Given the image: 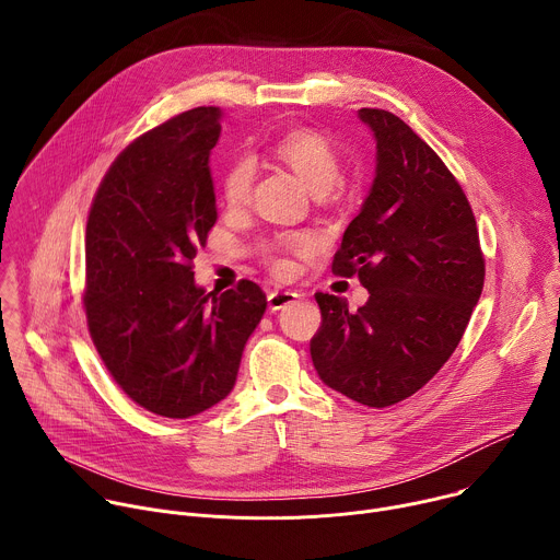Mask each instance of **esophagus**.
<instances>
[{
    "label": "esophagus",
    "mask_w": 560,
    "mask_h": 560,
    "mask_svg": "<svg viewBox=\"0 0 560 560\" xmlns=\"http://www.w3.org/2000/svg\"><path fill=\"white\" fill-rule=\"evenodd\" d=\"M299 294L292 292V290H275V292H268V307L270 312H277L281 307H285L290 301H294Z\"/></svg>",
    "instance_id": "obj_1"
}]
</instances>
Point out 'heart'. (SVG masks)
Segmentation results:
<instances>
[{
  "label": "heart",
  "instance_id": "b5f03b06",
  "mask_svg": "<svg viewBox=\"0 0 560 560\" xmlns=\"http://www.w3.org/2000/svg\"><path fill=\"white\" fill-rule=\"evenodd\" d=\"M272 162L299 179L322 208H335L339 203L337 184L343 175V159L335 141L316 128H290L279 135L270 145ZM255 168L246 159L230 164L221 177V201L228 210L238 212L248 208L253 199ZM310 253V242L299 234L283 236L266 248V264L275 277H288L292 272L290 257H303Z\"/></svg>",
  "mask_w": 560,
  "mask_h": 560
}]
</instances>
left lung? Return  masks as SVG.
<instances>
[{
	"label": "left lung",
	"instance_id": "left-lung-1",
	"mask_svg": "<svg viewBox=\"0 0 560 560\" xmlns=\"http://www.w3.org/2000/svg\"><path fill=\"white\" fill-rule=\"evenodd\" d=\"M376 137L372 190L343 232L332 272L359 277L370 299L316 292V374L368 408L419 392L456 350L483 292L486 257L471 206L443 159L396 115L361 108Z\"/></svg>",
	"mask_w": 560,
	"mask_h": 560
}]
</instances>
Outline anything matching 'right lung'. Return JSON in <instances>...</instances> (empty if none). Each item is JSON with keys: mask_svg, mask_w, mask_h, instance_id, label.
Instances as JSON below:
<instances>
[{"mask_svg": "<svg viewBox=\"0 0 560 560\" xmlns=\"http://www.w3.org/2000/svg\"><path fill=\"white\" fill-rule=\"evenodd\" d=\"M217 108H192L128 143L86 221L84 310L91 339L132 401L190 419L225 398L266 294L248 279L206 294L195 257L217 221L208 156Z\"/></svg>", "mask_w": 560, "mask_h": 560, "instance_id": "add662e5", "label": "right lung"}]
</instances>
